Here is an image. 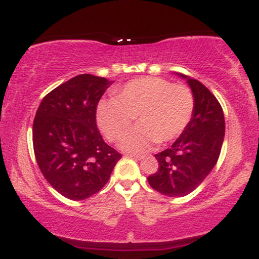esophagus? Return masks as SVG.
<instances>
[{
	"label": "esophagus",
	"mask_w": 259,
	"mask_h": 259,
	"mask_svg": "<svg viewBox=\"0 0 259 259\" xmlns=\"http://www.w3.org/2000/svg\"><path fill=\"white\" fill-rule=\"evenodd\" d=\"M126 156L132 157V158H135V159H142L144 158V156H141V154H135V153H130V154H126Z\"/></svg>",
	"instance_id": "esophagus-1"
}]
</instances>
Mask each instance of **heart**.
<instances>
[{"label":"heart","mask_w":259,"mask_h":259,"mask_svg":"<svg viewBox=\"0 0 259 259\" xmlns=\"http://www.w3.org/2000/svg\"><path fill=\"white\" fill-rule=\"evenodd\" d=\"M195 109L191 90L162 78L129 81L112 99L97 103L96 119L100 129L111 141L120 139L135 120L139 125L124 136L121 147L142 152L156 142H169L186 129Z\"/></svg>","instance_id":"heart-1"}]
</instances>
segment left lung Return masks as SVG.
<instances>
[{"label": "left lung", "instance_id": "obj_1", "mask_svg": "<svg viewBox=\"0 0 259 259\" xmlns=\"http://www.w3.org/2000/svg\"><path fill=\"white\" fill-rule=\"evenodd\" d=\"M186 79L195 99L191 120L167 150L154 154L158 170L147 178L159 194L183 197L192 192L210 173L221 154L225 120L214 95L196 79Z\"/></svg>", "mask_w": 259, "mask_h": 259}]
</instances>
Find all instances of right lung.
<instances>
[{
    "label": "right lung",
    "mask_w": 259,
    "mask_h": 259,
    "mask_svg": "<svg viewBox=\"0 0 259 259\" xmlns=\"http://www.w3.org/2000/svg\"><path fill=\"white\" fill-rule=\"evenodd\" d=\"M113 84L106 78L80 74L41 101L32 145L37 165L56 191L73 201L99 192L121 154L103 141L96 125V107Z\"/></svg>",
    "instance_id": "obj_1"
}]
</instances>
